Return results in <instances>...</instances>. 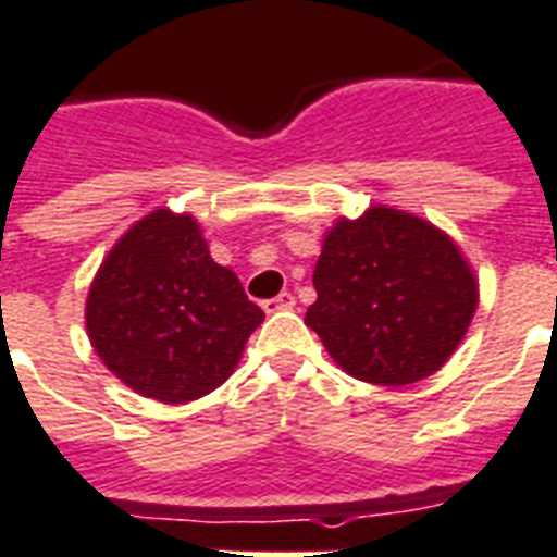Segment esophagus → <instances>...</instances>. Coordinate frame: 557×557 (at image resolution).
Listing matches in <instances>:
<instances>
[{"label": "esophagus", "mask_w": 557, "mask_h": 557, "mask_svg": "<svg viewBox=\"0 0 557 557\" xmlns=\"http://www.w3.org/2000/svg\"><path fill=\"white\" fill-rule=\"evenodd\" d=\"M263 309L269 311V314H274V311L294 309V294H292V292L277 294V297H271V300H265V302H263Z\"/></svg>", "instance_id": "obj_1"}]
</instances>
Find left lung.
Wrapping results in <instances>:
<instances>
[{
    "label": "left lung",
    "instance_id": "1",
    "mask_svg": "<svg viewBox=\"0 0 557 557\" xmlns=\"http://www.w3.org/2000/svg\"><path fill=\"white\" fill-rule=\"evenodd\" d=\"M314 288L306 325L343 372L377 386L435 374L478 309V280L455 239L386 206L332 225Z\"/></svg>",
    "mask_w": 557,
    "mask_h": 557
}]
</instances>
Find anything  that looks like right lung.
Masks as SVG:
<instances>
[{
  "label": "right lung",
  "instance_id": "right-lung-1",
  "mask_svg": "<svg viewBox=\"0 0 557 557\" xmlns=\"http://www.w3.org/2000/svg\"><path fill=\"white\" fill-rule=\"evenodd\" d=\"M263 309L208 255L191 214L157 208L116 239L85 302L99 360L139 395L188 404L232 377Z\"/></svg>",
  "mask_w": 557,
  "mask_h": 557
}]
</instances>
